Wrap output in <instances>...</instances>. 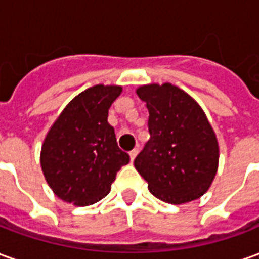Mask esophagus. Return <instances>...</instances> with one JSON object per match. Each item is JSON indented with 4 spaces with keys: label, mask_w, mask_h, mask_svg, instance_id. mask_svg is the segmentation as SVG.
Here are the masks:
<instances>
[{
    "label": "esophagus",
    "mask_w": 259,
    "mask_h": 259,
    "mask_svg": "<svg viewBox=\"0 0 259 259\" xmlns=\"http://www.w3.org/2000/svg\"><path fill=\"white\" fill-rule=\"evenodd\" d=\"M137 154H139V150H137V148H135V150H132V151H130V159H132V161H135V158H136V155H137Z\"/></svg>",
    "instance_id": "obj_1"
}]
</instances>
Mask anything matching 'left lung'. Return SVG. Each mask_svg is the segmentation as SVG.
Returning a JSON list of instances; mask_svg holds the SVG:
<instances>
[{"instance_id":"1","label":"left lung","mask_w":259,"mask_h":259,"mask_svg":"<svg viewBox=\"0 0 259 259\" xmlns=\"http://www.w3.org/2000/svg\"><path fill=\"white\" fill-rule=\"evenodd\" d=\"M147 104L150 140L136 157L137 172L152 195L185 204L205 194L215 178L219 147L201 107L170 83L137 89Z\"/></svg>"}]
</instances>
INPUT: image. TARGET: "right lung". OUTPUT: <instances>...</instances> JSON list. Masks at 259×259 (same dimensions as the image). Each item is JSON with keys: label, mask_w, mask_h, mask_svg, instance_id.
I'll return each instance as SVG.
<instances>
[{"label": "right lung", "mask_w": 259, "mask_h": 259, "mask_svg": "<svg viewBox=\"0 0 259 259\" xmlns=\"http://www.w3.org/2000/svg\"><path fill=\"white\" fill-rule=\"evenodd\" d=\"M120 85L97 84L65 107L46 136L41 169L57 197L74 205H91L104 198L119 169L129 163L116 143L108 111L120 96Z\"/></svg>", "instance_id": "obj_1"}]
</instances>
